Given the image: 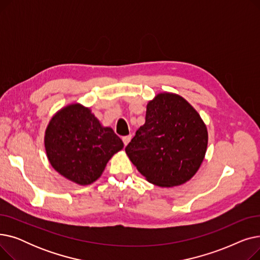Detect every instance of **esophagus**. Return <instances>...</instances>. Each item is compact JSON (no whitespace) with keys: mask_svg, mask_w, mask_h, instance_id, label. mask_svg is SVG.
Listing matches in <instances>:
<instances>
[{"mask_svg":"<svg viewBox=\"0 0 260 260\" xmlns=\"http://www.w3.org/2000/svg\"><path fill=\"white\" fill-rule=\"evenodd\" d=\"M132 140V135H128V136H124V137L122 138V141L123 143H124V145H127L129 143V141Z\"/></svg>","mask_w":260,"mask_h":260,"instance_id":"esophagus-1","label":"esophagus"}]
</instances>
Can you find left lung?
Returning <instances> with one entry per match:
<instances>
[{
	"label": "left lung",
	"instance_id": "obj_1",
	"mask_svg": "<svg viewBox=\"0 0 260 260\" xmlns=\"http://www.w3.org/2000/svg\"><path fill=\"white\" fill-rule=\"evenodd\" d=\"M207 146V126L194 107L178 94L163 92L148 102L144 125L125 152L148 182L169 187L192 178Z\"/></svg>",
	"mask_w": 260,
	"mask_h": 260
}]
</instances>
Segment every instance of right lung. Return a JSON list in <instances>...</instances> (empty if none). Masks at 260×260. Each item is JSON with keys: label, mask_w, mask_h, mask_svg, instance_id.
<instances>
[{"label": "right lung", "mask_w": 260, "mask_h": 260, "mask_svg": "<svg viewBox=\"0 0 260 260\" xmlns=\"http://www.w3.org/2000/svg\"><path fill=\"white\" fill-rule=\"evenodd\" d=\"M44 142L52 168L81 185L97 180L108 160L123 148L115 132L103 127L89 108L80 104L68 105L52 117Z\"/></svg>", "instance_id": "right-lung-1"}]
</instances>
